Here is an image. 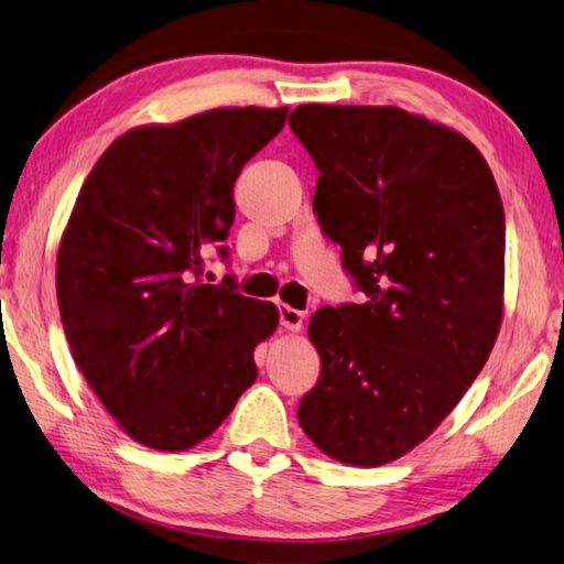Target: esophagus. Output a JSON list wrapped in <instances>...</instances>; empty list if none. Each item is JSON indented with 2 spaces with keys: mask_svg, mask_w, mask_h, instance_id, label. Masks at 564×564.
Instances as JSON below:
<instances>
[{
  "mask_svg": "<svg viewBox=\"0 0 564 564\" xmlns=\"http://www.w3.org/2000/svg\"><path fill=\"white\" fill-rule=\"evenodd\" d=\"M281 326L285 330H301L303 328V311L291 308V306H281Z\"/></svg>",
  "mask_w": 564,
  "mask_h": 564,
  "instance_id": "obj_1",
  "label": "esophagus"
}]
</instances>
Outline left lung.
I'll return each instance as SVG.
<instances>
[{
    "label": "left lung",
    "mask_w": 564,
    "mask_h": 564,
    "mask_svg": "<svg viewBox=\"0 0 564 564\" xmlns=\"http://www.w3.org/2000/svg\"><path fill=\"white\" fill-rule=\"evenodd\" d=\"M314 210L366 303L321 308V377L299 422L321 452L381 467L467 394L502 326L505 208L471 142L401 107L301 105Z\"/></svg>",
    "instance_id": "8db88e82"
}]
</instances>
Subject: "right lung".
Segmentation results:
<instances>
[{"instance_id":"add662e5","label":"right lung","mask_w":564,"mask_h":564,"mask_svg":"<svg viewBox=\"0 0 564 564\" xmlns=\"http://www.w3.org/2000/svg\"><path fill=\"white\" fill-rule=\"evenodd\" d=\"M289 107H218L140 124L87 175L57 250V303L73 359L130 440L185 452L256 381L273 303L200 281L234 226V183ZM226 256V248H220Z\"/></svg>"}]
</instances>
